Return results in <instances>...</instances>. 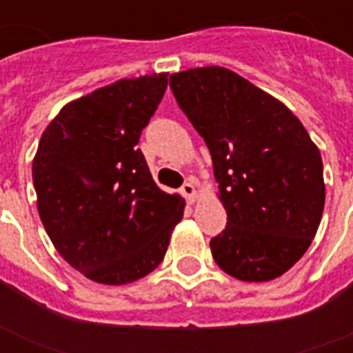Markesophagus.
Listing matches in <instances>:
<instances>
[{
  "label": "esophagus",
  "mask_w": 353,
  "mask_h": 353,
  "mask_svg": "<svg viewBox=\"0 0 353 353\" xmlns=\"http://www.w3.org/2000/svg\"><path fill=\"white\" fill-rule=\"evenodd\" d=\"M181 194H183L189 202H194V199H196V187H194V183H192V181L183 183V187H181Z\"/></svg>",
  "instance_id": "1"
}]
</instances>
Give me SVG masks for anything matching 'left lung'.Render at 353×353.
Returning <instances> with one entry per match:
<instances>
[{"label": "left lung", "instance_id": "left-lung-1", "mask_svg": "<svg viewBox=\"0 0 353 353\" xmlns=\"http://www.w3.org/2000/svg\"><path fill=\"white\" fill-rule=\"evenodd\" d=\"M179 108L206 141L227 227L210 248L242 281L288 272L318 232L325 183L316 143L289 108L219 65L170 75Z\"/></svg>", "mask_w": 353, "mask_h": 353}]
</instances>
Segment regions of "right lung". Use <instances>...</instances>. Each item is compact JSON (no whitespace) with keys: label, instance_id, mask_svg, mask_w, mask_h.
Returning a JSON list of instances; mask_svg holds the SVG:
<instances>
[{"label":"right lung","instance_id":"1","mask_svg":"<svg viewBox=\"0 0 353 353\" xmlns=\"http://www.w3.org/2000/svg\"><path fill=\"white\" fill-rule=\"evenodd\" d=\"M168 73L121 79L65 103L43 132L32 177L57 252L88 280L124 285L161 265L185 200L161 191L138 149Z\"/></svg>","mask_w":353,"mask_h":353}]
</instances>
